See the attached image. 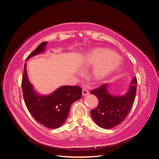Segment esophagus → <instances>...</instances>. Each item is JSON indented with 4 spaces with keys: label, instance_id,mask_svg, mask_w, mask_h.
I'll list each match as a JSON object with an SVG mask.
<instances>
[{
    "label": "esophagus",
    "instance_id": "esophagus-1",
    "mask_svg": "<svg viewBox=\"0 0 159 159\" xmlns=\"http://www.w3.org/2000/svg\"><path fill=\"white\" fill-rule=\"evenodd\" d=\"M89 93V91L87 89H82V95H83V96L88 95Z\"/></svg>",
    "mask_w": 159,
    "mask_h": 159
}]
</instances>
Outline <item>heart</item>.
Here are the masks:
<instances>
[{"instance_id":"b5f03b06","label":"heart","mask_w":159,"mask_h":159,"mask_svg":"<svg viewBox=\"0 0 159 159\" xmlns=\"http://www.w3.org/2000/svg\"><path fill=\"white\" fill-rule=\"evenodd\" d=\"M121 57L107 48H95L89 50L83 59V69L91 68L89 77L95 82H99L121 68Z\"/></svg>"}]
</instances>
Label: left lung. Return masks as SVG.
I'll use <instances>...</instances> for the list:
<instances>
[{
  "label": "left lung",
  "mask_w": 159,
  "mask_h": 159,
  "mask_svg": "<svg viewBox=\"0 0 159 159\" xmlns=\"http://www.w3.org/2000/svg\"><path fill=\"white\" fill-rule=\"evenodd\" d=\"M137 78H134L129 84L126 93L122 95L110 93V85L105 84L90 93L99 100L98 107L91 111L94 122L100 127L112 129L121 123L131 110L137 91Z\"/></svg>",
  "instance_id": "8db88e82"
}]
</instances>
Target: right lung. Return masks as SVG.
Instances as JSON below:
<instances>
[{
  "label": "right lung",
  "mask_w": 159,
  "mask_h": 159,
  "mask_svg": "<svg viewBox=\"0 0 159 159\" xmlns=\"http://www.w3.org/2000/svg\"><path fill=\"white\" fill-rule=\"evenodd\" d=\"M47 44V42L41 43L28 56L26 61L44 52ZM22 89L25 104L32 116L36 121L49 129L61 127L68 118L71 104L82 95L80 87L70 85L61 86L48 95L38 93L28 79L26 63L24 68Z\"/></svg>",
  "instance_id": "1"
}]
</instances>
